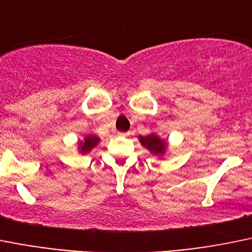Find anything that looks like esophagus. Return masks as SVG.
<instances>
[{
    "mask_svg": "<svg viewBox=\"0 0 252 252\" xmlns=\"http://www.w3.org/2000/svg\"><path fill=\"white\" fill-rule=\"evenodd\" d=\"M121 137H129L130 135V131H123V133H119Z\"/></svg>",
    "mask_w": 252,
    "mask_h": 252,
    "instance_id": "34e87169",
    "label": "esophagus"
}]
</instances>
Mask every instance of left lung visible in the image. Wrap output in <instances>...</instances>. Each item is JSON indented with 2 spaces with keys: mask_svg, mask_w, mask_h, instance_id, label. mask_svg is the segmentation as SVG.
<instances>
[{
  "mask_svg": "<svg viewBox=\"0 0 252 252\" xmlns=\"http://www.w3.org/2000/svg\"><path fill=\"white\" fill-rule=\"evenodd\" d=\"M139 142L142 143V145H144L150 153H153L154 155H158V157L164 155L166 147H168L165 140L160 139L157 134H149L147 137H142V135H140Z\"/></svg>",
  "mask_w": 252,
  "mask_h": 252,
  "instance_id": "1",
  "label": "left lung"
}]
</instances>
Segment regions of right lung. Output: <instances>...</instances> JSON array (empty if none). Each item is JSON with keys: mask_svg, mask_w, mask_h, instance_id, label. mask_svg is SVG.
<instances>
[{"mask_svg": "<svg viewBox=\"0 0 252 252\" xmlns=\"http://www.w3.org/2000/svg\"><path fill=\"white\" fill-rule=\"evenodd\" d=\"M98 142H99V138L95 137V135H87L84 138L83 142L79 143L78 149L82 154H87V153L91 152L94 147H97Z\"/></svg>", "mask_w": 252, "mask_h": 252, "instance_id": "1", "label": "right lung"}]
</instances>
